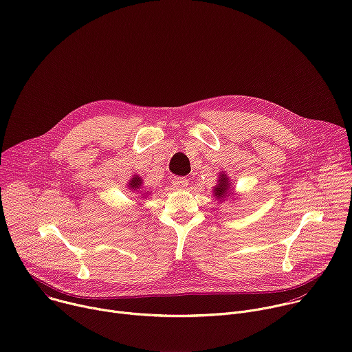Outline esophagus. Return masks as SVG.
I'll use <instances>...</instances> for the list:
<instances>
[{
  "instance_id": "34e87169",
  "label": "esophagus",
  "mask_w": 352,
  "mask_h": 352,
  "mask_svg": "<svg viewBox=\"0 0 352 352\" xmlns=\"http://www.w3.org/2000/svg\"><path fill=\"white\" fill-rule=\"evenodd\" d=\"M188 185H189V181H188L186 178H184V177H175V178L173 179V186H174L175 189L182 190V189H186Z\"/></svg>"
}]
</instances>
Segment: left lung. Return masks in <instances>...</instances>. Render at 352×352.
<instances>
[{
    "label": "left lung",
    "instance_id": "left-lung-1",
    "mask_svg": "<svg viewBox=\"0 0 352 352\" xmlns=\"http://www.w3.org/2000/svg\"><path fill=\"white\" fill-rule=\"evenodd\" d=\"M232 195H234L232 182L230 181L228 174L226 171H221L219 174L217 184L213 186V197H216V200H219V202H224L226 199L231 197Z\"/></svg>",
    "mask_w": 352,
    "mask_h": 352
}]
</instances>
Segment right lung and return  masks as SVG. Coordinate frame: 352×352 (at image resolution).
Returning <instances> with one entry per match:
<instances>
[{
    "label": "right lung",
    "instance_id": "add662e5",
    "mask_svg": "<svg viewBox=\"0 0 352 352\" xmlns=\"http://www.w3.org/2000/svg\"><path fill=\"white\" fill-rule=\"evenodd\" d=\"M129 192L133 193H139V196L143 197V200L146 199V196H148V190H143V179L140 175H132V178L128 181L126 184Z\"/></svg>",
    "mask_w": 352,
    "mask_h": 352
}]
</instances>
